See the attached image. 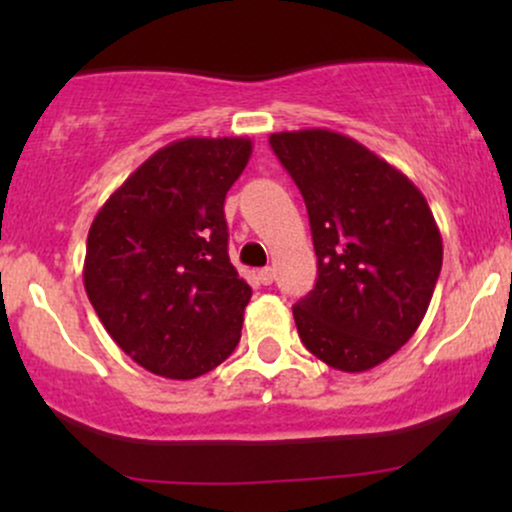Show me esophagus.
Listing matches in <instances>:
<instances>
[{"label": "esophagus", "instance_id": "34e87169", "mask_svg": "<svg viewBox=\"0 0 512 512\" xmlns=\"http://www.w3.org/2000/svg\"><path fill=\"white\" fill-rule=\"evenodd\" d=\"M257 279H260V284L269 286V284H272V281H274V269H272V267L260 269V272H257Z\"/></svg>", "mask_w": 512, "mask_h": 512}]
</instances>
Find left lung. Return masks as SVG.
Instances as JSON below:
<instances>
[{
    "label": "left lung",
    "mask_w": 512,
    "mask_h": 512,
    "mask_svg": "<svg viewBox=\"0 0 512 512\" xmlns=\"http://www.w3.org/2000/svg\"><path fill=\"white\" fill-rule=\"evenodd\" d=\"M308 209L317 281L293 305L310 354L344 373L375 368L424 320L443 264L426 197L407 175L330 129L269 137Z\"/></svg>",
    "instance_id": "obj_1"
}]
</instances>
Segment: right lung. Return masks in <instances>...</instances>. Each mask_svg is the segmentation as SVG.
Listing matches in <instances>:
<instances>
[{"instance_id":"obj_1","label":"right lung","mask_w":512,"mask_h":512,"mask_svg":"<svg viewBox=\"0 0 512 512\" xmlns=\"http://www.w3.org/2000/svg\"><path fill=\"white\" fill-rule=\"evenodd\" d=\"M250 154L243 137L178 139L146 158L91 223L88 301L151 373L199 378L240 342L252 289L228 257L223 202Z\"/></svg>"}]
</instances>
